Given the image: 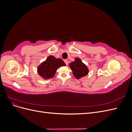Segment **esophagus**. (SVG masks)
Instances as JSON below:
<instances>
[{
    "label": "esophagus",
    "mask_w": 132,
    "mask_h": 132,
    "mask_svg": "<svg viewBox=\"0 0 132 132\" xmlns=\"http://www.w3.org/2000/svg\"><path fill=\"white\" fill-rule=\"evenodd\" d=\"M64 62H65V63L66 64V65H68V60H67V59H65V60H64Z\"/></svg>",
    "instance_id": "1"
}]
</instances>
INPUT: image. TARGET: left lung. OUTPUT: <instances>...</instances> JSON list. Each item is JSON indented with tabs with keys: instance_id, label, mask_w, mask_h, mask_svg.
<instances>
[{
	"instance_id": "8db88e82",
	"label": "left lung",
	"mask_w": 132,
	"mask_h": 132,
	"mask_svg": "<svg viewBox=\"0 0 132 132\" xmlns=\"http://www.w3.org/2000/svg\"><path fill=\"white\" fill-rule=\"evenodd\" d=\"M69 66L73 71L74 77L77 79L85 77L89 72L88 68L79 58H75V61L70 63Z\"/></svg>"
}]
</instances>
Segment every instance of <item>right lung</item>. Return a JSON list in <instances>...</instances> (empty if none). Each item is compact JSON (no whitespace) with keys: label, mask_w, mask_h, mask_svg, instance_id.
<instances>
[{"label":"right lung","mask_w":132,"mask_h":132,"mask_svg":"<svg viewBox=\"0 0 132 132\" xmlns=\"http://www.w3.org/2000/svg\"><path fill=\"white\" fill-rule=\"evenodd\" d=\"M65 65L66 64L61 58L50 55L38 66L37 71L42 79L48 80L54 77L58 68Z\"/></svg>","instance_id":"1"}]
</instances>
